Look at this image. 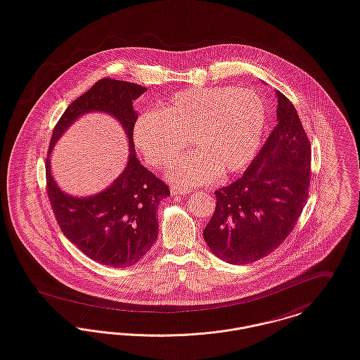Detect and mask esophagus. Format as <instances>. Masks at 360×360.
<instances>
[{
	"label": "esophagus",
	"instance_id": "esophagus-1",
	"mask_svg": "<svg viewBox=\"0 0 360 360\" xmlns=\"http://www.w3.org/2000/svg\"><path fill=\"white\" fill-rule=\"evenodd\" d=\"M170 193L173 195H187V194H191L193 191L190 188H177V187H172Z\"/></svg>",
	"mask_w": 360,
	"mask_h": 360
}]
</instances>
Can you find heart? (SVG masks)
Segmentation results:
<instances>
[{
	"mask_svg": "<svg viewBox=\"0 0 360 360\" xmlns=\"http://www.w3.org/2000/svg\"><path fill=\"white\" fill-rule=\"evenodd\" d=\"M266 107L250 89L195 88L176 94L157 111L137 118L133 141L146 162L164 169L188 144L193 153L172 166L169 180L180 187L231 176L252 162L262 144Z\"/></svg>",
	"mask_w": 360,
	"mask_h": 360,
	"instance_id": "1",
	"label": "heart"
}]
</instances>
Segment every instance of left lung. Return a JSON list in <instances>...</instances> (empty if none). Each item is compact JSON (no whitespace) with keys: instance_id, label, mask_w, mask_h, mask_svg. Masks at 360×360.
Wrapping results in <instances>:
<instances>
[{"instance_id":"8db88e82","label":"left lung","mask_w":360,"mask_h":360,"mask_svg":"<svg viewBox=\"0 0 360 360\" xmlns=\"http://www.w3.org/2000/svg\"><path fill=\"white\" fill-rule=\"evenodd\" d=\"M276 125L240 179L214 193L203 229L209 249L229 264L274 252L293 231L307 203L311 144L293 103L276 91Z\"/></svg>"}]
</instances>
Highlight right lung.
<instances>
[{"label": "right lung", "instance_id": "1", "mask_svg": "<svg viewBox=\"0 0 360 360\" xmlns=\"http://www.w3.org/2000/svg\"><path fill=\"white\" fill-rule=\"evenodd\" d=\"M147 88L127 81L103 78L75 98L63 112L51 137L46 158V188L58 224L84 255L103 265L131 266L158 238V206L170 195L169 187L136 157L133 128L137 112L133 101ZM114 116L129 137L130 155L123 173L103 192L91 197L68 196L51 176L49 157L57 140L84 113Z\"/></svg>", "mask_w": 360, "mask_h": 360}]
</instances>
